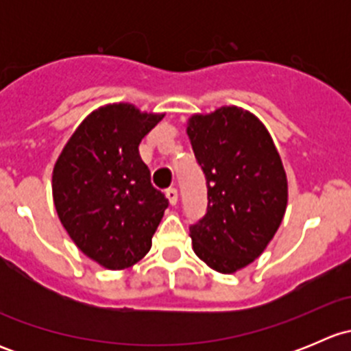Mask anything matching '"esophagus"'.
<instances>
[{
	"label": "esophagus",
	"mask_w": 351,
	"mask_h": 351,
	"mask_svg": "<svg viewBox=\"0 0 351 351\" xmlns=\"http://www.w3.org/2000/svg\"><path fill=\"white\" fill-rule=\"evenodd\" d=\"M166 198H168V200H169V204L176 205V202H178V190H176V189H168V190H166Z\"/></svg>",
	"instance_id": "obj_1"
}]
</instances>
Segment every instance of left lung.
Here are the masks:
<instances>
[{
  "mask_svg": "<svg viewBox=\"0 0 351 351\" xmlns=\"http://www.w3.org/2000/svg\"><path fill=\"white\" fill-rule=\"evenodd\" d=\"M186 134L207 180V214L190 226L193 251L219 274L256 260L287 208V175L263 123L239 107L193 115Z\"/></svg>",
  "mask_w": 351,
  "mask_h": 351,
  "instance_id": "left-lung-1",
  "label": "left lung"
}]
</instances>
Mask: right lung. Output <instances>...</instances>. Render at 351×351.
Masks as SVG:
<instances>
[{"label":"right lung","mask_w":351,"mask_h":351,"mask_svg":"<svg viewBox=\"0 0 351 351\" xmlns=\"http://www.w3.org/2000/svg\"><path fill=\"white\" fill-rule=\"evenodd\" d=\"M162 117L130 104L105 105L81 122L56 161L52 197L61 224L110 270L146 256L168 207L139 156L141 141Z\"/></svg>","instance_id":"add662e5"}]
</instances>
